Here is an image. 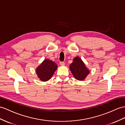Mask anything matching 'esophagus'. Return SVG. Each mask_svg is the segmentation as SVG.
Instances as JSON below:
<instances>
[{
  "label": "esophagus",
  "mask_w": 125,
  "mask_h": 125,
  "mask_svg": "<svg viewBox=\"0 0 125 125\" xmlns=\"http://www.w3.org/2000/svg\"><path fill=\"white\" fill-rule=\"evenodd\" d=\"M60 65H65V63L64 62H63V61H61V62H60Z\"/></svg>",
  "instance_id": "34e87169"
}]
</instances>
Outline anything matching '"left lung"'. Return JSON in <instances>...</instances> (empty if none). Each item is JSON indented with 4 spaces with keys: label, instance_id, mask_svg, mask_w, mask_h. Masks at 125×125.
Here are the masks:
<instances>
[{
    "label": "left lung",
    "instance_id": "1",
    "mask_svg": "<svg viewBox=\"0 0 125 125\" xmlns=\"http://www.w3.org/2000/svg\"><path fill=\"white\" fill-rule=\"evenodd\" d=\"M70 69L74 78L80 81L84 80L89 73L84 63L79 57H76L73 60L70 65Z\"/></svg>",
    "mask_w": 125,
    "mask_h": 125
}]
</instances>
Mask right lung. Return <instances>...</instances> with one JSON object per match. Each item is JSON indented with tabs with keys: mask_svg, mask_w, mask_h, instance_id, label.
Wrapping results in <instances>:
<instances>
[{
	"mask_svg": "<svg viewBox=\"0 0 125 125\" xmlns=\"http://www.w3.org/2000/svg\"><path fill=\"white\" fill-rule=\"evenodd\" d=\"M57 67L56 63L46 59L37 68L36 72L41 80L46 81L52 78L54 72L57 69Z\"/></svg>",
	"mask_w": 125,
	"mask_h": 125,
	"instance_id": "obj_1",
	"label": "right lung"
}]
</instances>
